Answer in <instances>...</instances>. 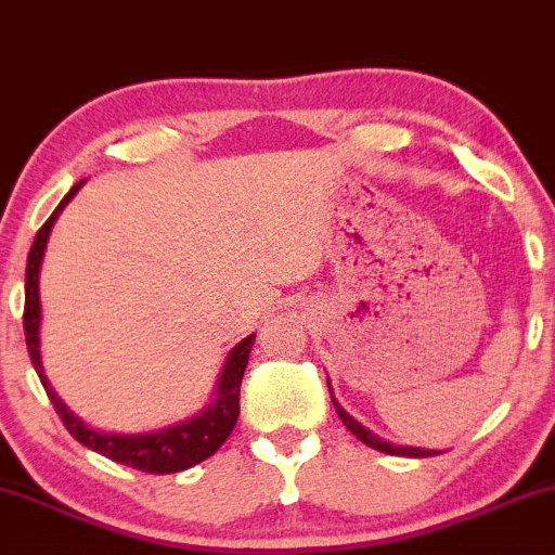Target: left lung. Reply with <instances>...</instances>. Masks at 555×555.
<instances>
[{"label":"left lung","mask_w":555,"mask_h":555,"mask_svg":"<svg viewBox=\"0 0 555 555\" xmlns=\"http://www.w3.org/2000/svg\"><path fill=\"white\" fill-rule=\"evenodd\" d=\"M328 391H331V386H328ZM331 401H334V406H336V415L341 417V423L347 425V430H352L354 436H358L362 443H365V446H371V449H375V451H384V454H391V456H433V454H438V451H430V449H412V446H393V443H386V441H380L378 436H373L371 430H367V428H362V425L358 423V420H352V417H349L347 412H344L341 406L336 404L334 393H331Z\"/></svg>","instance_id":"left-lung-1"}]
</instances>
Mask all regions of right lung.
<instances>
[{"label": "right lung", "mask_w": 555, "mask_h": 555, "mask_svg": "<svg viewBox=\"0 0 555 555\" xmlns=\"http://www.w3.org/2000/svg\"><path fill=\"white\" fill-rule=\"evenodd\" d=\"M82 180L75 184L73 190L65 195V201L56 206V211L49 216L47 224L38 229L34 245L28 253V269H25V310H23V328H25V344H28L30 362H34L38 378H41L43 388H47V397L52 399L56 415H60L69 436L75 441H80L88 449L99 451L106 460L127 464V467L140 469V473L151 475H169V473H182V469L195 467L197 462L208 460L221 449V443L227 441L229 433L234 430L240 417V384L242 375H245L247 358H250L253 341L256 334H250L247 339H242L237 347L232 349V354L227 358L224 371H221L219 388H216V401L208 406L203 415H197L188 423L171 425L158 433H143V436H112V433H101L88 428L82 420H78L73 412L67 410L65 401L54 393V388L49 386L47 375H43L41 365V352H38V323H41V299H38V271H41L43 250H47L49 232H52L56 216L62 208L73 201L75 193L80 190Z\"/></svg>", "instance_id": "right-lung-1"}]
</instances>
